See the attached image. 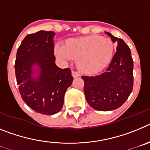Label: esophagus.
I'll use <instances>...</instances> for the list:
<instances>
[{
  "label": "esophagus",
  "mask_w": 150,
  "mask_h": 150,
  "mask_svg": "<svg viewBox=\"0 0 150 150\" xmlns=\"http://www.w3.org/2000/svg\"><path fill=\"white\" fill-rule=\"evenodd\" d=\"M72 76H73V77H74V78L79 77V73L76 72V71H72Z\"/></svg>",
  "instance_id": "1"
}]
</instances>
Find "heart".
I'll use <instances>...</instances> for the list:
<instances>
[{"label":"heart","instance_id":"b5f03b06","mask_svg":"<svg viewBox=\"0 0 150 150\" xmlns=\"http://www.w3.org/2000/svg\"><path fill=\"white\" fill-rule=\"evenodd\" d=\"M55 53L64 60L76 59L79 71L94 74L105 68L112 59L113 43L110 39L98 35L72 38L65 46H55Z\"/></svg>","mask_w":150,"mask_h":150}]
</instances>
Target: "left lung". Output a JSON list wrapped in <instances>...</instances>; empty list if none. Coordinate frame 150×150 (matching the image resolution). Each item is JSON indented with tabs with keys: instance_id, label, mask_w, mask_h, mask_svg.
I'll use <instances>...</instances> for the list:
<instances>
[{
	"instance_id": "8db88e82",
	"label": "left lung",
	"mask_w": 150,
	"mask_h": 150,
	"mask_svg": "<svg viewBox=\"0 0 150 150\" xmlns=\"http://www.w3.org/2000/svg\"><path fill=\"white\" fill-rule=\"evenodd\" d=\"M113 43L116 52L105 72L96 76H83L86 101L93 109L110 111L121 107L133 89V59L128 45L120 38L105 32Z\"/></svg>"
}]
</instances>
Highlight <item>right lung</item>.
<instances>
[{
  "mask_svg": "<svg viewBox=\"0 0 150 150\" xmlns=\"http://www.w3.org/2000/svg\"><path fill=\"white\" fill-rule=\"evenodd\" d=\"M53 31L40 30L28 34L18 47L15 62L17 85L30 108L43 115L62 110L64 97L72 84L70 68L55 64Z\"/></svg>",
  "mask_w": 150,
  "mask_h": 150,
  "instance_id": "right-lung-1",
  "label": "right lung"
}]
</instances>
